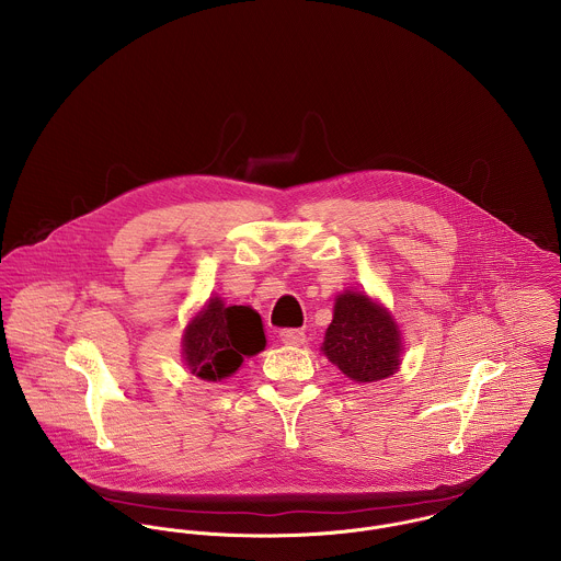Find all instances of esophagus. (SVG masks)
Here are the masks:
<instances>
[{"label": "esophagus", "mask_w": 561, "mask_h": 561, "mask_svg": "<svg viewBox=\"0 0 561 561\" xmlns=\"http://www.w3.org/2000/svg\"><path fill=\"white\" fill-rule=\"evenodd\" d=\"M278 340L287 346H302L307 342V335L302 329H283L278 331Z\"/></svg>", "instance_id": "obj_1"}]
</instances>
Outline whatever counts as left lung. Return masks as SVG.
Returning <instances> with one entry per match:
<instances>
[{
	"label": "left lung",
	"mask_w": 561,
	"mask_h": 561,
	"mask_svg": "<svg viewBox=\"0 0 561 561\" xmlns=\"http://www.w3.org/2000/svg\"><path fill=\"white\" fill-rule=\"evenodd\" d=\"M322 351L348 378L373 382L393 374L402 346L398 327L380 305L346 291L335 302Z\"/></svg>",
	"instance_id": "left-lung-1"
}]
</instances>
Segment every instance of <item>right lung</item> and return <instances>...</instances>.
Returning a JSON list of instances; mask_svg holds the SVG:
<instances>
[{
	"label": "right lung",
	"instance_id": "1",
	"mask_svg": "<svg viewBox=\"0 0 561 561\" xmlns=\"http://www.w3.org/2000/svg\"><path fill=\"white\" fill-rule=\"evenodd\" d=\"M183 344L191 374L221 380L241 366L243 357L265 348V333L254 309L226 307L219 298H210L206 309L191 320Z\"/></svg>",
	"mask_w": 561,
	"mask_h": 561
}]
</instances>
